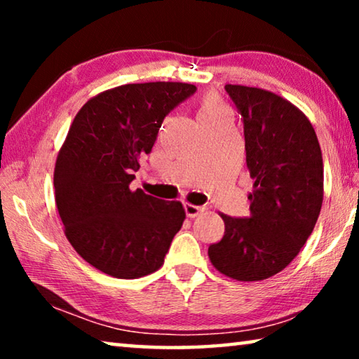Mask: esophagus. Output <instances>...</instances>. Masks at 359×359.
Listing matches in <instances>:
<instances>
[{
	"mask_svg": "<svg viewBox=\"0 0 359 359\" xmlns=\"http://www.w3.org/2000/svg\"><path fill=\"white\" fill-rule=\"evenodd\" d=\"M184 210H185L187 217L194 218V217H198L199 214H201V212L204 210V208H201V205H193L190 203H185L184 204Z\"/></svg>",
	"mask_w": 359,
	"mask_h": 359,
	"instance_id": "34e87169",
	"label": "esophagus"
}]
</instances>
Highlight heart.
<instances>
[{"instance_id":"b5f03b06","label":"heart","mask_w":359,"mask_h":359,"mask_svg":"<svg viewBox=\"0 0 359 359\" xmlns=\"http://www.w3.org/2000/svg\"><path fill=\"white\" fill-rule=\"evenodd\" d=\"M222 115H228L226 107H224L220 101H218L215 96H205L201 101L198 109V120H212L217 117H222Z\"/></svg>"}]
</instances>
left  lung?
Instances as JSON below:
<instances>
[{
  "instance_id": "8db88e82",
  "label": "left lung",
  "mask_w": 359,
  "mask_h": 359,
  "mask_svg": "<svg viewBox=\"0 0 359 359\" xmlns=\"http://www.w3.org/2000/svg\"><path fill=\"white\" fill-rule=\"evenodd\" d=\"M244 123L255 180L250 215H223L224 234L209 247L222 274L264 280L285 269L306 244L323 203V158L311 121L287 100L261 88L224 85Z\"/></svg>"
}]
</instances>
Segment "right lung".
<instances>
[{"mask_svg": "<svg viewBox=\"0 0 359 359\" xmlns=\"http://www.w3.org/2000/svg\"><path fill=\"white\" fill-rule=\"evenodd\" d=\"M196 93L191 83H128L85 102L60 150L53 187L65 234L96 269L139 278L160 269L185 220L179 201L131 191L139 158L163 120Z\"/></svg>", "mask_w": 359, "mask_h": 359, "instance_id": "add662e5", "label": "right lung"}]
</instances>
